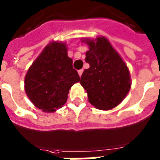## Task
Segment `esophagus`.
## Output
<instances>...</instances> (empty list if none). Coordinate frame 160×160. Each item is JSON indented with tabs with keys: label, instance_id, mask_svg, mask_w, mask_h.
I'll return each instance as SVG.
<instances>
[{
	"label": "esophagus",
	"instance_id": "obj_1",
	"mask_svg": "<svg viewBox=\"0 0 160 160\" xmlns=\"http://www.w3.org/2000/svg\"><path fill=\"white\" fill-rule=\"evenodd\" d=\"M82 73H83V70H78V74H79V75H80V76H81V75H82Z\"/></svg>",
	"mask_w": 160,
	"mask_h": 160
}]
</instances>
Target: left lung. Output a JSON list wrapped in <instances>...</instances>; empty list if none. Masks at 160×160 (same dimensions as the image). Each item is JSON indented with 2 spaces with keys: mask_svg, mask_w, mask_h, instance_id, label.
Masks as SVG:
<instances>
[{
  "mask_svg": "<svg viewBox=\"0 0 160 160\" xmlns=\"http://www.w3.org/2000/svg\"><path fill=\"white\" fill-rule=\"evenodd\" d=\"M81 41L89 46L85 61L90 68L84 70L80 85L93 106L102 110L114 109L124 100L131 87L129 68L105 36Z\"/></svg>",
  "mask_w": 160,
  "mask_h": 160,
  "instance_id": "left-lung-1",
  "label": "left lung"
}]
</instances>
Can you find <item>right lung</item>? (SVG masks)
Masks as SVG:
<instances>
[{
	"label": "right lung",
	"mask_w": 160,
	"mask_h": 160,
	"mask_svg": "<svg viewBox=\"0 0 160 160\" xmlns=\"http://www.w3.org/2000/svg\"><path fill=\"white\" fill-rule=\"evenodd\" d=\"M66 43L52 41L30 66L25 77V91L36 108L55 112L67 101L69 90L80 81Z\"/></svg>",
	"instance_id": "obj_1"
}]
</instances>
